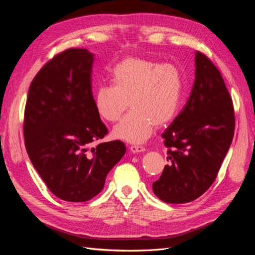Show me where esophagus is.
<instances>
[{
	"label": "esophagus",
	"instance_id": "obj_1",
	"mask_svg": "<svg viewBox=\"0 0 255 255\" xmlns=\"http://www.w3.org/2000/svg\"><path fill=\"white\" fill-rule=\"evenodd\" d=\"M129 150L133 153H140V152L145 151V148H143V146H141V145H130Z\"/></svg>",
	"mask_w": 255,
	"mask_h": 255
}]
</instances>
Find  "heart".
Returning a JSON list of instances; mask_svg holds the SVG:
<instances>
[{
    "instance_id": "obj_1",
    "label": "heart",
    "mask_w": 255,
    "mask_h": 255,
    "mask_svg": "<svg viewBox=\"0 0 255 255\" xmlns=\"http://www.w3.org/2000/svg\"><path fill=\"white\" fill-rule=\"evenodd\" d=\"M113 85H101L94 96L98 115L109 122L117 121L113 135L118 139L140 143L152 135L155 126L170 122L179 111L182 98V74L173 64L128 57L111 72Z\"/></svg>"
}]
</instances>
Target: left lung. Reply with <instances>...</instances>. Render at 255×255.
Here are the masks:
<instances>
[{
    "instance_id": "8db88e82",
    "label": "left lung",
    "mask_w": 255,
    "mask_h": 255,
    "mask_svg": "<svg viewBox=\"0 0 255 255\" xmlns=\"http://www.w3.org/2000/svg\"><path fill=\"white\" fill-rule=\"evenodd\" d=\"M195 83L183 111L161 134L168 148L166 165L152 188L161 201H194L211 187L234 136L232 99L220 71L196 52Z\"/></svg>"
}]
</instances>
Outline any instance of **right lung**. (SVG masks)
I'll use <instances>...</instances> for the list:
<instances>
[{
	"label": "right lung",
	"instance_id": "add662e5",
	"mask_svg": "<svg viewBox=\"0 0 255 255\" xmlns=\"http://www.w3.org/2000/svg\"><path fill=\"white\" fill-rule=\"evenodd\" d=\"M92 64L94 54L86 49L57 54L36 74L25 105L28 157L52 194L68 202L97 196L127 151L120 140L89 150L107 134L94 103Z\"/></svg>",
	"mask_w": 255,
	"mask_h": 255
}]
</instances>
